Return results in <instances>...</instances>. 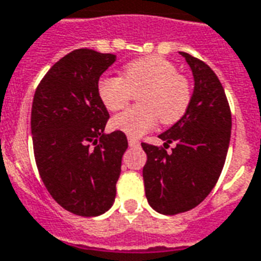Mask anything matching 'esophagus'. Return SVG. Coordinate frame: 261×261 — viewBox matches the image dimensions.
I'll return each instance as SVG.
<instances>
[{"instance_id": "obj_1", "label": "esophagus", "mask_w": 261, "mask_h": 261, "mask_svg": "<svg viewBox=\"0 0 261 261\" xmlns=\"http://www.w3.org/2000/svg\"><path fill=\"white\" fill-rule=\"evenodd\" d=\"M128 143H129V146H130V147H138L139 144H140V142H139L138 139L130 138V136L128 138Z\"/></svg>"}]
</instances>
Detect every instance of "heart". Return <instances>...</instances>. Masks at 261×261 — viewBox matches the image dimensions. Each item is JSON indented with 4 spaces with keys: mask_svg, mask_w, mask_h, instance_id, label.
Returning <instances> with one entry per match:
<instances>
[{
    "mask_svg": "<svg viewBox=\"0 0 261 261\" xmlns=\"http://www.w3.org/2000/svg\"><path fill=\"white\" fill-rule=\"evenodd\" d=\"M138 91L140 106L129 107L111 119L113 129L130 138H139L154 128L158 117L166 125L177 122L191 100L189 80L177 74L175 64L160 56L133 60L125 66L122 77L105 75L97 84L99 97L110 111L122 109L132 92Z\"/></svg>",
    "mask_w": 261,
    "mask_h": 261,
    "instance_id": "obj_1",
    "label": "heart"
}]
</instances>
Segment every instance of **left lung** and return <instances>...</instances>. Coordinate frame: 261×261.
I'll list each match as a JSON object with an SVG mask.
<instances>
[{"mask_svg":"<svg viewBox=\"0 0 261 261\" xmlns=\"http://www.w3.org/2000/svg\"><path fill=\"white\" fill-rule=\"evenodd\" d=\"M191 68L194 91L186 114L161 133L172 152L142 143L147 154L143 168L146 197L162 215L187 212L212 191L224 166L231 138V113L226 93L212 68L179 52Z\"/></svg>","mask_w":261,"mask_h":261,"instance_id":"1","label":"left lung"}]
</instances>
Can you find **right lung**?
<instances>
[{"instance_id":"add662e5","label":"right lung","mask_w":261,"mask_h":261,"mask_svg":"<svg viewBox=\"0 0 261 261\" xmlns=\"http://www.w3.org/2000/svg\"><path fill=\"white\" fill-rule=\"evenodd\" d=\"M117 56L75 49L55 63L37 88L31 135L37 168L55 201L78 216H99L113 206L125 133H105L109 111L99 78Z\"/></svg>"}]
</instances>
